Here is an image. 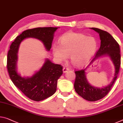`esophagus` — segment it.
<instances>
[{
    "label": "esophagus",
    "instance_id": "obj_1",
    "mask_svg": "<svg viewBox=\"0 0 123 123\" xmlns=\"http://www.w3.org/2000/svg\"><path fill=\"white\" fill-rule=\"evenodd\" d=\"M69 69L68 68H66V67H64L63 68V73H66L68 71Z\"/></svg>",
    "mask_w": 123,
    "mask_h": 123
}]
</instances>
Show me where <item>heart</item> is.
Segmentation results:
<instances>
[{"instance_id": "b5f03b06", "label": "heart", "mask_w": 123, "mask_h": 123, "mask_svg": "<svg viewBox=\"0 0 123 123\" xmlns=\"http://www.w3.org/2000/svg\"><path fill=\"white\" fill-rule=\"evenodd\" d=\"M60 45L54 44L52 52L59 62L65 61L70 56L77 67L86 65L96 53L98 43L93 37L77 33H67L60 38Z\"/></svg>"}]
</instances>
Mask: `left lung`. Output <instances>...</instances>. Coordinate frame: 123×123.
Returning <instances> with one entry per match:
<instances>
[{
  "label": "left lung",
  "mask_w": 123,
  "mask_h": 123,
  "mask_svg": "<svg viewBox=\"0 0 123 123\" xmlns=\"http://www.w3.org/2000/svg\"><path fill=\"white\" fill-rule=\"evenodd\" d=\"M91 29L99 34L101 45L100 49L96 52L95 57L87 67L90 66L97 58L106 55L110 56L115 66V73L112 81L107 86L101 89L91 86L88 83L85 75V70L87 67L84 69L75 71V80L74 87L76 92L85 100L96 101L104 98L111 90L119 72L121 56L119 45L109 33L97 28H91Z\"/></svg>",
  "instance_id": "8db88e82"
}]
</instances>
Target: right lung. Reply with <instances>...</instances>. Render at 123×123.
Here are the masks:
<instances>
[{"label":"right lung","mask_w":123,"mask_h":123,"mask_svg":"<svg viewBox=\"0 0 123 123\" xmlns=\"http://www.w3.org/2000/svg\"><path fill=\"white\" fill-rule=\"evenodd\" d=\"M58 27H38L27 30L17 36L10 47L7 56V69L10 78L17 88L31 100H44L56 91L57 80L62 74V66L46 58L42 68L31 77H21L17 72L18 48L26 38H34L43 42L47 51L51 48L54 35Z\"/></svg>","instance_id":"1"}]
</instances>
